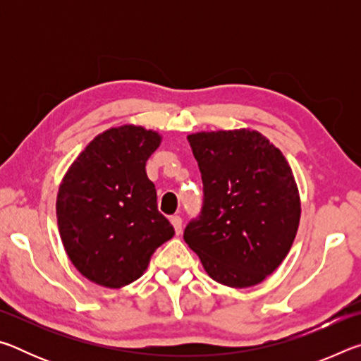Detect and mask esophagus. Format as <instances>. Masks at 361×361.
I'll return each instance as SVG.
<instances>
[{"label": "esophagus", "instance_id": "esophagus-1", "mask_svg": "<svg viewBox=\"0 0 361 361\" xmlns=\"http://www.w3.org/2000/svg\"><path fill=\"white\" fill-rule=\"evenodd\" d=\"M170 223H172V226L175 228V232L176 235L181 234V224H183V219L180 216H172L170 218Z\"/></svg>", "mask_w": 361, "mask_h": 361}]
</instances>
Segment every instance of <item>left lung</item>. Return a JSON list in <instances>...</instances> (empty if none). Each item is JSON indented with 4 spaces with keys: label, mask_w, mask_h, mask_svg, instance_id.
I'll list each match as a JSON object with an SVG mask.
<instances>
[{
    "label": "left lung",
    "mask_w": 361,
    "mask_h": 361,
    "mask_svg": "<svg viewBox=\"0 0 361 361\" xmlns=\"http://www.w3.org/2000/svg\"><path fill=\"white\" fill-rule=\"evenodd\" d=\"M204 183L199 219L185 229L215 282L231 288L261 283L286 258L301 218L290 164L252 129L188 135Z\"/></svg>",
    "instance_id": "1"
}]
</instances>
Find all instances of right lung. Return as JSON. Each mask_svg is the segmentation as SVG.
Returning <instances> with one entry per match:
<instances>
[{"mask_svg": "<svg viewBox=\"0 0 361 361\" xmlns=\"http://www.w3.org/2000/svg\"><path fill=\"white\" fill-rule=\"evenodd\" d=\"M161 140L142 126L111 127L85 146L60 183V239L90 282L106 288L135 282L152 253L175 234L157 210L154 183L145 169Z\"/></svg>", "mask_w": 361, "mask_h": 361, "instance_id": "obj_1", "label": "right lung"}]
</instances>
